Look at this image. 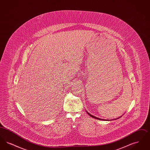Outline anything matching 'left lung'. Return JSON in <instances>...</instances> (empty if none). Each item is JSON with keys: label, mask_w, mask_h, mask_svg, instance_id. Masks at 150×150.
Instances as JSON below:
<instances>
[{"label": "left lung", "mask_w": 150, "mask_h": 150, "mask_svg": "<svg viewBox=\"0 0 150 150\" xmlns=\"http://www.w3.org/2000/svg\"><path fill=\"white\" fill-rule=\"evenodd\" d=\"M86 112H87V114L89 115L90 116H91L92 117H93V118H94V119H98V120H105V119H100V118H98V117H96V116H94L93 115H92L91 114H90L88 112H87L86 111ZM122 116H120L119 117H118V118H117V119H112V120H116V119H119V118H120Z\"/></svg>", "instance_id": "obj_1"}]
</instances>
